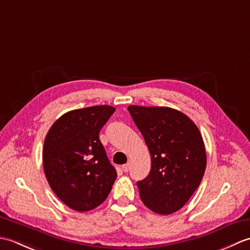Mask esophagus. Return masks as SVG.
<instances>
[{
	"label": "esophagus",
	"mask_w": 250,
	"mask_h": 250,
	"mask_svg": "<svg viewBox=\"0 0 250 250\" xmlns=\"http://www.w3.org/2000/svg\"><path fill=\"white\" fill-rule=\"evenodd\" d=\"M122 171H124L125 173H126V172H129V169H130V163H126V164H124V166H122Z\"/></svg>",
	"instance_id": "esophagus-1"
}]
</instances>
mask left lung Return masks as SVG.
Instances as JSON below:
<instances>
[{"label": "left lung", "instance_id": "left-lung-1", "mask_svg": "<svg viewBox=\"0 0 250 250\" xmlns=\"http://www.w3.org/2000/svg\"><path fill=\"white\" fill-rule=\"evenodd\" d=\"M128 109L151 157L149 174L137 182L141 200L157 214H173L187 203L203 178L206 152L202 135L179 110L137 105Z\"/></svg>", "mask_w": 250, "mask_h": 250}]
</instances>
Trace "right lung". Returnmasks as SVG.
I'll use <instances>...</instances> for the list:
<instances>
[{
  "instance_id": "obj_1",
  "label": "right lung",
  "mask_w": 250,
  "mask_h": 250,
  "mask_svg": "<svg viewBox=\"0 0 250 250\" xmlns=\"http://www.w3.org/2000/svg\"><path fill=\"white\" fill-rule=\"evenodd\" d=\"M114 111L109 105L67 111L56 120L45 137L46 178L58 198L74 210L95 208L113 188L117 172L99 133Z\"/></svg>"
}]
</instances>
